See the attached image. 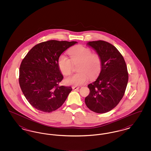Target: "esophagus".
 <instances>
[{
	"instance_id": "34e87169",
	"label": "esophagus",
	"mask_w": 151,
	"mask_h": 151,
	"mask_svg": "<svg viewBox=\"0 0 151 151\" xmlns=\"http://www.w3.org/2000/svg\"><path fill=\"white\" fill-rule=\"evenodd\" d=\"M79 88V86H72V89L73 91H76Z\"/></svg>"
}]
</instances>
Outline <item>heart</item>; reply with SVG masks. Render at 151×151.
Segmentation results:
<instances>
[{
	"mask_svg": "<svg viewBox=\"0 0 151 151\" xmlns=\"http://www.w3.org/2000/svg\"><path fill=\"white\" fill-rule=\"evenodd\" d=\"M70 59L64 55H60L58 59V65L63 75H70L73 70V65L80 63L78 71L79 72L65 80V83L69 86H79L86 83L88 76L91 79L96 78L100 73L102 61L100 55L92 53L89 48L78 45L68 51Z\"/></svg>",
	"mask_w": 151,
	"mask_h": 151,
	"instance_id": "heart-1",
	"label": "heart"
}]
</instances>
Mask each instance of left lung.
<instances>
[{
    "instance_id": "left-lung-1",
    "label": "left lung",
    "mask_w": 151,
    "mask_h": 151,
    "mask_svg": "<svg viewBox=\"0 0 151 151\" xmlns=\"http://www.w3.org/2000/svg\"><path fill=\"white\" fill-rule=\"evenodd\" d=\"M100 55V73L88 87L90 93L85 99L86 106L97 113L110 111L119 104L125 92L129 74L122 54L114 46L104 41L88 42Z\"/></svg>"
}]
</instances>
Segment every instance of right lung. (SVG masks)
<instances>
[{
  "label": "right lung",
  "mask_w": 151,
  "mask_h": 151,
  "mask_svg": "<svg viewBox=\"0 0 151 151\" xmlns=\"http://www.w3.org/2000/svg\"><path fill=\"white\" fill-rule=\"evenodd\" d=\"M76 41L50 40L35 45L22 60L19 84L29 104L43 112L60 108L72 91L59 86L63 76L58 65L59 57Z\"/></svg>",
  "instance_id": "obj_1"
}]
</instances>
